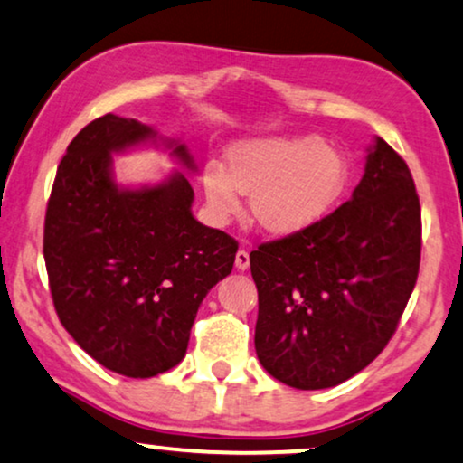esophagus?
<instances>
[{
    "mask_svg": "<svg viewBox=\"0 0 463 463\" xmlns=\"http://www.w3.org/2000/svg\"><path fill=\"white\" fill-rule=\"evenodd\" d=\"M235 267L239 270H248L250 269V254L245 250H239L235 256Z\"/></svg>",
    "mask_w": 463,
    "mask_h": 463,
    "instance_id": "obj_1",
    "label": "esophagus"
}]
</instances>
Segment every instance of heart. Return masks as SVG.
Returning <instances> with one entry per match:
<instances>
[{
	"mask_svg": "<svg viewBox=\"0 0 463 463\" xmlns=\"http://www.w3.org/2000/svg\"><path fill=\"white\" fill-rule=\"evenodd\" d=\"M347 180V163L317 137H267L237 144L228 167L209 163L205 194L215 212L235 213L251 194V218L264 232L289 235L324 218Z\"/></svg>",
	"mask_w": 463,
	"mask_h": 463,
	"instance_id": "heart-1",
	"label": "heart"
}]
</instances>
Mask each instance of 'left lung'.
<instances>
[{
    "label": "left lung",
    "instance_id": "1",
    "mask_svg": "<svg viewBox=\"0 0 463 463\" xmlns=\"http://www.w3.org/2000/svg\"><path fill=\"white\" fill-rule=\"evenodd\" d=\"M421 260V207L402 156L377 137L347 203L250 254L256 354L270 377L326 390L390 343Z\"/></svg>",
    "mask_w": 463,
    "mask_h": 463
}]
</instances>
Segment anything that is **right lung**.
<instances>
[{
    "label": "right lung",
    "instance_id": "obj_1",
    "mask_svg": "<svg viewBox=\"0 0 463 463\" xmlns=\"http://www.w3.org/2000/svg\"><path fill=\"white\" fill-rule=\"evenodd\" d=\"M150 139L152 127L114 114L86 125L59 163L44 220L61 324L99 364L133 379L180 364L203 298L231 275L239 248L194 220L186 175L137 190L116 186L112 154ZM165 146L194 171L186 146Z\"/></svg>",
    "mask_w": 463,
    "mask_h": 463
}]
</instances>
